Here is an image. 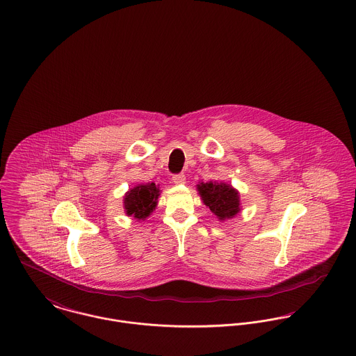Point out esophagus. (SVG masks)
<instances>
[{"label":"esophagus","instance_id":"34e87169","mask_svg":"<svg viewBox=\"0 0 356 356\" xmlns=\"http://www.w3.org/2000/svg\"><path fill=\"white\" fill-rule=\"evenodd\" d=\"M172 180H173V183H175L176 186H180V184H184V183H186V176H184L183 173L175 175V176L172 177Z\"/></svg>","mask_w":356,"mask_h":356}]
</instances>
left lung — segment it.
I'll use <instances>...</instances> for the list:
<instances>
[{
    "mask_svg": "<svg viewBox=\"0 0 356 356\" xmlns=\"http://www.w3.org/2000/svg\"><path fill=\"white\" fill-rule=\"evenodd\" d=\"M203 203L220 220L233 218L241 211L240 195L230 184L226 183H200L196 186Z\"/></svg>",
    "mask_w": 356,
    "mask_h": 356,
    "instance_id": "8db88e82",
    "label": "left lung"
}]
</instances>
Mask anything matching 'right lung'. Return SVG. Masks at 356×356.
Here are the masks:
<instances>
[{"label": "right lung", "instance_id": "1", "mask_svg": "<svg viewBox=\"0 0 356 356\" xmlns=\"http://www.w3.org/2000/svg\"><path fill=\"white\" fill-rule=\"evenodd\" d=\"M160 196L159 186L154 183L139 184L124 195L126 214L137 219H145L153 213Z\"/></svg>", "mask_w": 356, "mask_h": 356}]
</instances>
